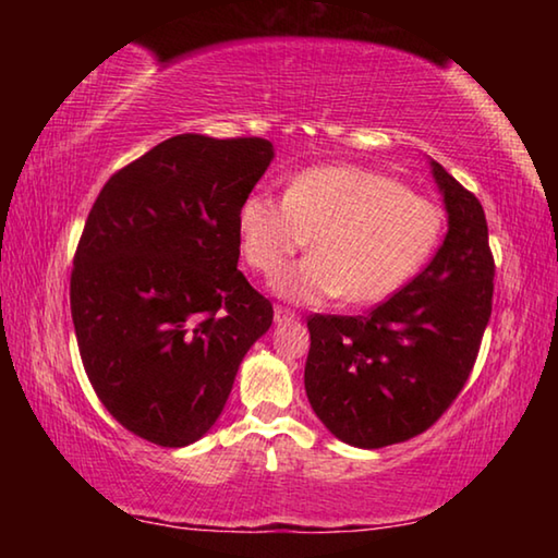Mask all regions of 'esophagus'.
I'll return each mask as SVG.
<instances>
[{
	"instance_id": "34e87169",
	"label": "esophagus",
	"mask_w": 558,
	"mask_h": 558,
	"mask_svg": "<svg viewBox=\"0 0 558 558\" xmlns=\"http://www.w3.org/2000/svg\"><path fill=\"white\" fill-rule=\"evenodd\" d=\"M272 317H276V323L278 325H282V323H292V319H298V315L292 313V310H288V307H276L272 310Z\"/></svg>"
}]
</instances>
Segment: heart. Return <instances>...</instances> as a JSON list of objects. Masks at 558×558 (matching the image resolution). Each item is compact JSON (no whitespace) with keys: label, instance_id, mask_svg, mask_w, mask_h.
<instances>
[{"label":"heart","instance_id":"b5f03b06","mask_svg":"<svg viewBox=\"0 0 558 558\" xmlns=\"http://www.w3.org/2000/svg\"><path fill=\"white\" fill-rule=\"evenodd\" d=\"M440 229L442 214L430 199L356 165L310 167L290 179L282 199L253 192L239 209L243 260L260 276L310 239L315 253L272 278L276 295L305 305L391 298L428 260Z\"/></svg>","mask_w":558,"mask_h":558}]
</instances>
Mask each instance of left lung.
Wrapping results in <instances>:
<instances>
[{"mask_svg":"<svg viewBox=\"0 0 558 558\" xmlns=\"http://www.w3.org/2000/svg\"><path fill=\"white\" fill-rule=\"evenodd\" d=\"M430 172L448 233L428 266L366 317L307 319L310 405L354 448L393 446L430 428L465 386L493 313L483 204L436 159Z\"/></svg>","mask_w":558,"mask_h":558,"instance_id":"left-lung-1","label":"left lung"}]
</instances>
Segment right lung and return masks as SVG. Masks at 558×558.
Here are the masks:
<instances>
[{
	"label": "right lung",
	"mask_w": 558,
	"mask_h": 558,
	"mask_svg": "<svg viewBox=\"0 0 558 558\" xmlns=\"http://www.w3.org/2000/svg\"><path fill=\"white\" fill-rule=\"evenodd\" d=\"M276 149L169 137L100 189L71 272L81 359L112 418L184 448L219 418L272 305L239 270V209Z\"/></svg>",
	"instance_id": "obj_1"
}]
</instances>
